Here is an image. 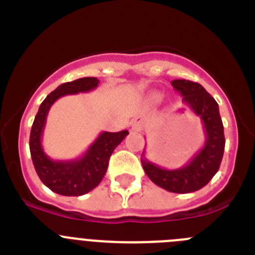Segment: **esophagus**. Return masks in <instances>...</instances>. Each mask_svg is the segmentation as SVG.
Segmentation results:
<instances>
[{
    "label": "esophagus",
    "mask_w": 255,
    "mask_h": 255,
    "mask_svg": "<svg viewBox=\"0 0 255 255\" xmlns=\"http://www.w3.org/2000/svg\"><path fill=\"white\" fill-rule=\"evenodd\" d=\"M144 125H145V117L144 116H136L132 120V130H135V131L143 129Z\"/></svg>",
    "instance_id": "1"
}]
</instances>
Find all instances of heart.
Masks as SVG:
<instances>
[{"mask_svg": "<svg viewBox=\"0 0 255 255\" xmlns=\"http://www.w3.org/2000/svg\"><path fill=\"white\" fill-rule=\"evenodd\" d=\"M150 98H152L153 101H159L162 98V94L159 93V92H154V93H152Z\"/></svg>", "mask_w": 255, "mask_h": 255, "instance_id": "b5f03b06", "label": "heart"}]
</instances>
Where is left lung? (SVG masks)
<instances>
[{"mask_svg":"<svg viewBox=\"0 0 255 255\" xmlns=\"http://www.w3.org/2000/svg\"><path fill=\"white\" fill-rule=\"evenodd\" d=\"M171 84L184 97L182 102L203 124L206 134L204 145L180 168L168 170L159 167L145 158V149L141 154V164L144 172L155 185L171 193L185 194L206 186L220 168L225 150L224 125L217 102L202 85L185 79L172 80Z\"/></svg>","mask_w":255,"mask_h":255,"instance_id":"1","label":"left lung"}]
</instances>
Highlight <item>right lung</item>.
<instances>
[{
    "mask_svg": "<svg viewBox=\"0 0 255 255\" xmlns=\"http://www.w3.org/2000/svg\"><path fill=\"white\" fill-rule=\"evenodd\" d=\"M98 84L100 80L97 78H80L74 82L58 85L39 106L34 123L31 126L29 147L35 171L40 181L60 195H84L100 185L107 171L108 159L112 152L129 134L128 130L119 132L102 131L89 145L87 152L75 159L56 161L49 158L43 150L42 136L51 106L61 97L91 92L96 89Z\"/></svg>",
    "mask_w": 255,
    "mask_h": 255,
    "instance_id": "add662e5",
    "label": "right lung"
}]
</instances>
